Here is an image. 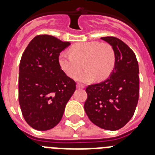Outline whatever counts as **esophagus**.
Wrapping results in <instances>:
<instances>
[{
  "label": "esophagus",
  "instance_id": "34e87169",
  "mask_svg": "<svg viewBox=\"0 0 155 155\" xmlns=\"http://www.w3.org/2000/svg\"><path fill=\"white\" fill-rule=\"evenodd\" d=\"M84 86L82 85V84H77V88H79V89H82V88H84Z\"/></svg>",
  "mask_w": 155,
  "mask_h": 155
}]
</instances>
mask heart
I'll use <instances>...</instances> for the list:
<instances>
[{
  "mask_svg": "<svg viewBox=\"0 0 155 155\" xmlns=\"http://www.w3.org/2000/svg\"><path fill=\"white\" fill-rule=\"evenodd\" d=\"M70 54L61 53L58 57L61 69L69 78H74L81 69L83 62L86 71L75 77L78 81L91 82L97 78L104 81L113 72L116 57L113 48L99 42H84L73 45L70 48Z\"/></svg>",
  "mask_w": 155,
  "mask_h": 155,
  "instance_id": "b5f03b06",
  "label": "heart"
}]
</instances>
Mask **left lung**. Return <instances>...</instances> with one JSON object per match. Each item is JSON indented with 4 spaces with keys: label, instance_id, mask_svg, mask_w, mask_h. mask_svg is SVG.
<instances>
[{
    "label": "left lung",
    "instance_id": "1",
    "mask_svg": "<svg viewBox=\"0 0 155 155\" xmlns=\"http://www.w3.org/2000/svg\"><path fill=\"white\" fill-rule=\"evenodd\" d=\"M115 53L116 63L109 78L86 88L84 109L93 124L107 130L124 127L133 117L139 98V67L125 42L113 36L102 37Z\"/></svg>",
    "mask_w": 155,
    "mask_h": 155
}]
</instances>
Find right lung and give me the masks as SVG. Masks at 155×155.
Here are the masks:
<instances>
[{"mask_svg": "<svg viewBox=\"0 0 155 155\" xmlns=\"http://www.w3.org/2000/svg\"><path fill=\"white\" fill-rule=\"evenodd\" d=\"M70 45L52 35H36L21 56L19 104L27 124L37 130H48L60 123L76 89L74 81L58 64L61 52Z\"/></svg>", "mask_w": 155, "mask_h": 155, "instance_id": "right-lung-1", "label": "right lung"}]
</instances>
